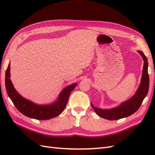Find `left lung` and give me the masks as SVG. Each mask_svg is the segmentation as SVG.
I'll list each match as a JSON object with an SVG mask.
<instances>
[{
  "instance_id": "obj_1",
  "label": "left lung",
  "mask_w": 155,
  "mask_h": 155,
  "mask_svg": "<svg viewBox=\"0 0 155 155\" xmlns=\"http://www.w3.org/2000/svg\"><path fill=\"white\" fill-rule=\"evenodd\" d=\"M138 52L141 55L143 60V67L141 82L137 92L129 100L121 103L118 106L109 109H99L95 107L91 103V106L94 110L101 118L109 120H116L129 116L138 110L144 98L147 96L149 85L147 59L142 51L138 50Z\"/></svg>"
}]
</instances>
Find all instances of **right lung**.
<instances>
[{"label":"right lung","mask_w":155,"mask_h":155,"mask_svg":"<svg viewBox=\"0 0 155 155\" xmlns=\"http://www.w3.org/2000/svg\"><path fill=\"white\" fill-rule=\"evenodd\" d=\"M5 85L9 97L17 110L22 114L30 118L46 120L59 116L66 107L70 93L78 85L73 83L64 88L61 92L58 100L48 105H38L18 94L14 88L10 79V63H9L5 76Z\"/></svg>","instance_id":"obj_1"}]
</instances>
